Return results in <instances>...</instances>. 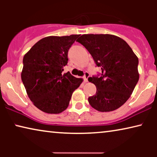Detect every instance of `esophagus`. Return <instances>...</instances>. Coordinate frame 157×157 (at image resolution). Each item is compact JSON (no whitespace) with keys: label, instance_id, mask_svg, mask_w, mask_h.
Instances as JSON below:
<instances>
[{"label":"esophagus","instance_id":"obj_1","mask_svg":"<svg viewBox=\"0 0 157 157\" xmlns=\"http://www.w3.org/2000/svg\"><path fill=\"white\" fill-rule=\"evenodd\" d=\"M89 72H84V76H83V80H84V82L86 83L88 82V78L89 77Z\"/></svg>","mask_w":157,"mask_h":157}]
</instances>
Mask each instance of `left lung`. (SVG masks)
I'll return each mask as SVG.
<instances>
[{
	"label": "left lung",
	"instance_id": "1",
	"mask_svg": "<svg viewBox=\"0 0 157 157\" xmlns=\"http://www.w3.org/2000/svg\"><path fill=\"white\" fill-rule=\"evenodd\" d=\"M76 41L101 68L100 76L89 78L96 87L95 95L88 98L90 105L101 112L119 109L129 98L139 81L138 58L127 43L117 36L83 34Z\"/></svg>",
	"mask_w": 157,
	"mask_h": 157
}]
</instances>
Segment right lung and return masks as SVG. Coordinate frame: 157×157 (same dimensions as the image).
<instances>
[{
    "label": "right lung",
    "mask_w": 157,
    "mask_h": 157,
    "mask_svg": "<svg viewBox=\"0 0 157 157\" xmlns=\"http://www.w3.org/2000/svg\"><path fill=\"white\" fill-rule=\"evenodd\" d=\"M79 35L48 36L36 43L23 57L21 79L34 106L48 113H60L69 104L82 78L62 74L68 51Z\"/></svg>",
    "instance_id": "add662e5"
}]
</instances>
